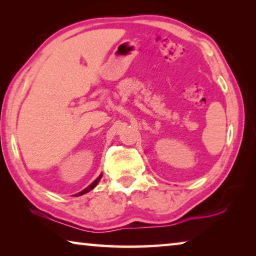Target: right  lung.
I'll return each instance as SVG.
<instances>
[{"instance_id": "1", "label": "right lung", "mask_w": 256, "mask_h": 256, "mask_svg": "<svg viewBox=\"0 0 256 256\" xmlns=\"http://www.w3.org/2000/svg\"><path fill=\"white\" fill-rule=\"evenodd\" d=\"M102 178V175L100 176H99L98 177V178L97 180H94V182H92V184H90L89 186H88V188H86L84 190H81V192L80 193H78V194H76V196H82V194H84V193H86V192H89V190H92L94 188V186H96L97 184H98V182H99V180H100Z\"/></svg>"}]
</instances>
